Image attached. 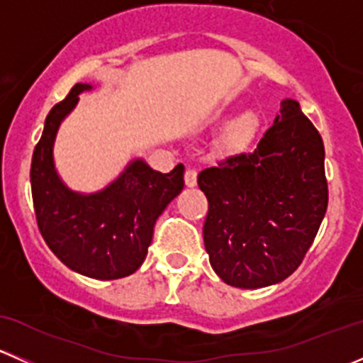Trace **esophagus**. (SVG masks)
I'll use <instances>...</instances> for the list:
<instances>
[{
	"label": "esophagus",
	"mask_w": 363,
	"mask_h": 363,
	"mask_svg": "<svg viewBox=\"0 0 363 363\" xmlns=\"http://www.w3.org/2000/svg\"><path fill=\"white\" fill-rule=\"evenodd\" d=\"M184 182L188 188H195L196 186V170L195 168H188L184 174Z\"/></svg>",
	"instance_id": "esophagus-1"
}]
</instances>
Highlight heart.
I'll return each mask as SVG.
<instances>
[{
	"label": "heart",
	"mask_w": 363,
	"mask_h": 363,
	"mask_svg": "<svg viewBox=\"0 0 363 363\" xmlns=\"http://www.w3.org/2000/svg\"><path fill=\"white\" fill-rule=\"evenodd\" d=\"M228 117V111L223 108V111H218L214 116L211 117L208 123L212 126H219L223 124ZM256 126H258V116H256L252 111H242L240 113H237L226 128L223 130L221 135V145L223 149H239L242 147L244 144L251 140V137L255 135Z\"/></svg>",
	"instance_id": "b5f03b06"
}]
</instances>
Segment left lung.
Instances as JSON below:
<instances>
[{
    "mask_svg": "<svg viewBox=\"0 0 363 363\" xmlns=\"http://www.w3.org/2000/svg\"><path fill=\"white\" fill-rule=\"evenodd\" d=\"M208 200L203 244L226 284L256 290L295 272L328 205L325 145L298 101H281L256 149L199 174Z\"/></svg>",
    "mask_w": 363,
    "mask_h": 363,
    "instance_id": "8db88e82",
    "label": "left lung"
}]
</instances>
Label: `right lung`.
<instances>
[{
    "label": "right lung",
    "instance_id": "1",
    "mask_svg": "<svg viewBox=\"0 0 363 363\" xmlns=\"http://www.w3.org/2000/svg\"><path fill=\"white\" fill-rule=\"evenodd\" d=\"M91 89V84H75L47 116L33 152L31 193L38 228L50 251L73 272L111 281L130 276L144 263L156 219L184 188V167L161 174L144 158H133L100 191L69 188L57 174L54 144L79 94Z\"/></svg>",
    "mask_w": 363,
    "mask_h": 363
}]
</instances>
